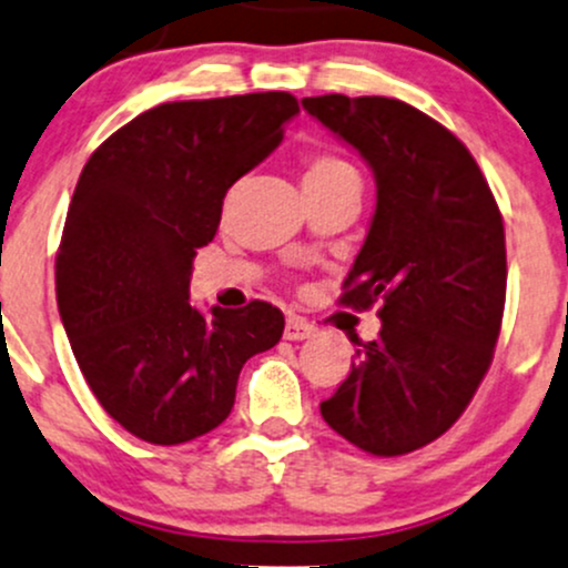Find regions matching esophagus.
Wrapping results in <instances>:
<instances>
[{
	"instance_id": "obj_1",
	"label": "esophagus",
	"mask_w": 568,
	"mask_h": 568,
	"mask_svg": "<svg viewBox=\"0 0 568 568\" xmlns=\"http://www.w3.org/2000/svg\"><path fill=\"white\" fill-rule=\"evenodd\" d=\"M313 334H315V326L310 321H304V317L291 315L288 321H285V332H283L285 339L298 342V339H307V336H313Z\"/></svg>"
}]
</instances>
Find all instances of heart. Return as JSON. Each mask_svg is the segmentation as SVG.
Here are the masks:
<instances>
[{
  "mask_svg": "<svg viewBox=\"0 0 568 568\" xmlns=\"http://www.w3.org/2000/svg\"><path fill=\"white\" fill-rule=\"evenodd\" d=\"M355 166L332 151H313L304 155V183H332V180L353 178ZM358 178V174H355Z\"/></svg>",
  "mask_w": 568,
  "mask_h": 568,
  "instance_id": "obj_1",
  "label": "heart"
}]
</instances>
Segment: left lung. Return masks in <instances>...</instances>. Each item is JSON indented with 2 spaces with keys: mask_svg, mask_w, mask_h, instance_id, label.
Wrapping results in <instances>:
<instances>
[{
  "mask_svg": "<svg viewBox=\"0 0 568 568\" xmlns=\"http://www.w3.org/2000/svg\"><path fill=\"white\" fill-rule=\"evenodd\" d=\"M302 104L377 178L339 304H377L383 328L351 339L355 364L321 415L358 450L404 456L445 434L490 369L507 298L501 210L469 148L413 104L342 93Z\"/></svg>",
  "mask_w": 568,
  "mask_h": 568,
  "instance_id": "left-lung-1",
  "label": "left lung"
}]
</instances>
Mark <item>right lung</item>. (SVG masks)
<instances>
[{
	"instance_id": "1",
	"label": "right lung",
	"mask_w": 568,
	"mask_h": 568,
	"mask_svg": "<svg viewBox=\"0 0 568 568\" xmlns=\"http://www.w3.org/2000/svg\"><path fill=\"white\" fill-rule=\"evenodd\" d=\"M296 112L288 91L164 102L110 134L80 172L55 298L85 383L136 439L170 447L213 432L245 361L283 336L270 302L202 315L189 285L226 191L280 145Z\"/></svg>"
}]
</instances>
